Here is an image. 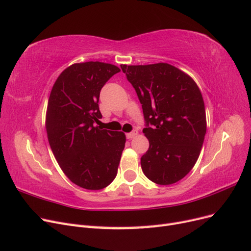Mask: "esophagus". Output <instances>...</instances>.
Masks as SVG:
<instances>
[{"mask_svg": "<svg viewBox=\"0 0 251 251\" xmlns=\"http://www.w3.org/2000/svg\"><path fill=\"white\" fill-rule=\"evenodd\" d=\"M137 134H138L137 131H133V132H131V133H127V134H126V138H127V139H132V138L135 137V136H137Z\"/></svg>", "mask_w": 251, "mask_h": 251, "instance_id": "esophagus-1", "label": "esophagus"}]
</instances>
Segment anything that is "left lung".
<instances>
[{
  "mask_svg": "<svg viewBox=\"0 0 251 251\" xmlns=\"http://www.w3.org/2000/svg\"><path fill=\"white\" fill-rule=\"evenodd\" d=\"M142 105L150 147L143 174L154 183H176L198 160L206 133L203 97L195 80L166 63L121 65Z\"/></svg>",
  "mask_w": 251,
  "mask_h": 251,
  "instance_id": "left-lung-1",
  "label": "left lung"
}]
</instances>
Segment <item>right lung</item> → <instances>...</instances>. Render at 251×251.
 I'll return each instance as SVG.
<instances>
[{"mask_svg": "<svg viewBox=\"0 0 251 251\" xmlns=\"http://www.w3.org/2000/svg\"><path fill=\"white\" fill-rule=\"evenodd\" d=\"M118 67L101 62L73 64L52 87L46 113L50 148L66 176L82 188L102 189L115 179L126 135L95 126L103 85Z\"/></svg>", "mask_w": 251, "mask_h": 251, "instance_id": "right-lung-1", "label": "right lung"}]
</instances>
